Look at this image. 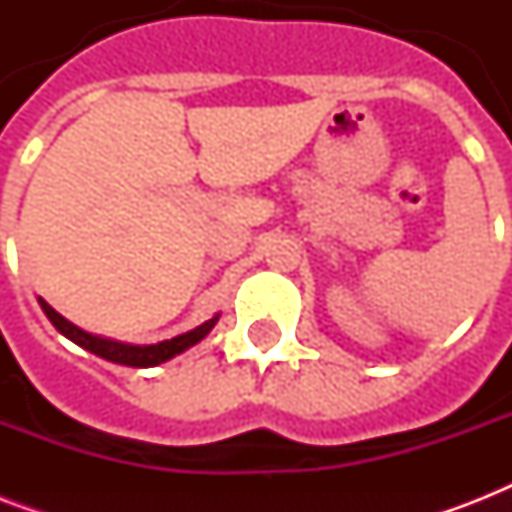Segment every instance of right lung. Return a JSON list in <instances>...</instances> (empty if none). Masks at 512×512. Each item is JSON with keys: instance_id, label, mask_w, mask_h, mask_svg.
Here are the masks:
<instances>
[{"instance_id": "obj_1", "label": "right lung", "mask_w": 512, "mask_h": 512, "mask_svg": "<svg viewBox=\"0 0 512 512\" xmlns=\"http://www.w3.org/2000/svg\"><path fill=\"white\" fill-rule=\"evenodd\" d=\"M39 305H42V311L47 313V319L52 321V327L58 329L60 335H66L71 342H76L79 348L90 350V353H95V356L106 358V361H114V364L135 366V369L159 366L164 364V361L175 358L177 353L193 348L196 342H201L209 332H212V327H215L217 319H220V316H212V319L204 321L201 327L191 329V332H185V335L172 337V340L156 342V345H127V342H116V340H108V337H98V335H90V332H84V329H79L68 319H63L52 305L44 303L42 297H39Z\"/></svg>"}]
</instances>
